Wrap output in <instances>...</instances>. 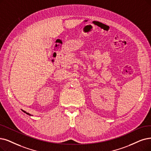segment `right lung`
<instances>
[{
  "mask_svg": "<svg viewBox=\"0 0 151 151\" xmlns=\"http://www.w3.org/2000/svg\"><path fill=\"white\" fill-rule=\"evenodd\" d=\"M22 111H23V112H24V113H26V114H29V115H31V114H29V113H27V112H26V111H23V110H22Z\"/></svg>",
  "mask_w": 151,
  "mask_h": 151,
  "instance_id": "add662e5",
  "label": "right lung"
}]
</instances>
